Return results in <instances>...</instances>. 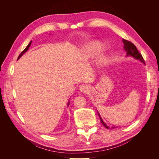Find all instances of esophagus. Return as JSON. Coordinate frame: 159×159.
Returning <instances> with one entry per match:
<instances>
[{
  "label": "esophagus",
  "instance_id": "34e87169",
  "mask_svg": "<svg viewBox=\"0 0 159 159\" xmlns=\"http://www.w3.org/2000/svg\"><path fill=\"white\" fill-rule=\"evenodd\" d=\"M80 89V91H81V92L88 93V91H89V87H88L87 85H84V84L82 85H81Z\"/></svg>",
  "mask_w": 159,
  "mask_h": 159
}]
</instances>
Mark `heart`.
I'll list each match as a JSON object with an SVG mask.
<instances>
[{
  "label": "heart",
  "mask_w": 159,
  "mask_h": 159,
  "mask_svg": "<svg viewBox=\"0 0 159 159\" xmlns=\"http://www.w3.org/2000/svg\"><path fill=\"white\" fill-rule=\"evenodd\" d=\"M99 49V46L98 44H93L89 48V49L87 51V52H86V54H88V56L93 55L95 52L98 51Z\"/></svg>",
  "instance_id": "1"
}]
</instances>
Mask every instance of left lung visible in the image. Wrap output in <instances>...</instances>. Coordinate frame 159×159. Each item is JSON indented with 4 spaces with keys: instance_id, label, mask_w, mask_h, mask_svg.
Listing matches in <instances>:
<instances>
[{
    "instance_id": "left-lung-1",
    "label": "left lung",
    "mask_w": 159,
    "mask_h": 159,
    "mask_svg": "<svg viewBox=\"0 0 159 159\" xmlns=\"http://www.w3.org/2000/svg\"><path fill=\"white\" fill-rule=\"evenodd\" d=\"M123 42L124 44V50H125V51L127 52V56H131L134 57V58H136L137 60H139L140 61H141L143 63H145V60H144L142 55L139 52L138 50L137 49L136 46H134L131 42L128 41L125 39H123ZM98 115L99 116V118L101 119V122L102 123L103 125L107 129H109L110 127L107 126L106 124H105L103 121V120H102V118H101L99 113H98ZM113 128H114V127H112V129H113Z\"/></svg>"
}]
</instances>
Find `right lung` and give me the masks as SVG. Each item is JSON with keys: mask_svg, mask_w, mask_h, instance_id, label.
I'll use <instances>...</instances> for the list:
<instances>
[{"mask_svg": "<svg viewBox=\"0 0 159 159\" xmlns=\"http://www.w3.org/2000/svg\"><path fill=\"white\" fill-rule=\"evenodd\" d=\"M31 43H32V41H30V43H29V44H28V45L26 47V48H25V50H24L20 53V55L18 56V59L20 58V57H21L24 54H25V52L28 50V48H29V47H30V45H31ZM69 104H70V103H68V105H69Z\"/></svg>", "mask_w": 159, "mask_h": 159, "instance_id": "add662e5", "label": "right lung"}]
</instances>
